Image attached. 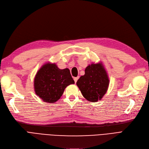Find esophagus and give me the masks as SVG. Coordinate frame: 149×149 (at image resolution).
I'll return each instance as SVG.
<instances>
[{"label":"esophagus","mask_w":149,"mask_h":149,"mask_svg":"<svg viewBox=\"0 0 149 149\" xmlns=\"http://www.w3.org/2000/svg\"><path fill=\"white\" fill-rule=\"evenodd\" d=\"M79 76L76 77V78H74V82H75V83H76V82H77V81H78V79H79Z\"/></svg>","instance_id":"obj_1"}]
</instances>
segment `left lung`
I'll return each instance as SVG.
<instances>
[{"label": "left lung", "instance_id": "left-lung-1", "mask_svg": "<svg viewBox=\"0 0 149 149\" xmlns=\"http://www.w3.org/2000/svg\"><path fill=\"white\" fill-rule=\"evenodd\" d=\"M109 84L108 73L102 63H92L85 69L84 75L76 82L83 97L91 102H97L106 93Z\"/></svg>", "mask_w": 149, "mask_h": 149}]
</instances>
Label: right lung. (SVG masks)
Returning a JSON list of instances; mask_svg holds the SVG:
<instances>
[{"instance_id":"add662e5","label":"right lung","mask_w":149,"mask_h":149,"mask_svg":"<svg viewBox=\"0 0 149 149\" xmlns=\"http://www.w3.org/2000/svg\"><path fill=\"white\" fill-rule=\"evenodd\" d=\"M74 81L68 68L59 69L56 63H46L35 76L34 89L37 95L49 103L60 99L65 88Z\"/></svg>"}]
</instances>
